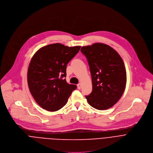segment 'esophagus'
<instances>
[{
	"label": "esophagus",
	"instance_id": "esophagus-1",
	"mask_svg": "<svg viewBox=\"0 0 153 153\" xmlns=\"http://www.w3.org/2000/svg\"><path fill=\"white\" fill-rule=\"evenodd\" d=\"M77 87H78V89H81V84L80 83L78 84H77Z\"/></svg>",
	"mask_w": 153,
	"mask_h": 153
}]
</instances>
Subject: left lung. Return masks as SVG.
Masks as SVG:
<instances>
[{
	"mask_svg": "<svg viewBox=\"0 0 153 153\" xmlns=\"http://www.w3.org/2000/svg\"><path fill=\"white\" fill-rule=\"evenodd\" d=\"M92 81V91L85 96L94 108L103 110L111 107L123 95L127 82L126 70L118 53L110 46L95 43L83 46Z\"/></svg>",
	"mask_w": 153,
	"mask_h": 153,
	"instance_id": "left-lung-1",
	"label": "left lung"
}]
</instances>
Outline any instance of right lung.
Masks as SVG:
<instances>
[{
	"mask_svg": "<svg viewBox=\"0 0 153 153\" xmlns=\"http://www.w3.org/2000/svg\"><path fill=\"white\" fill-rule=\"evenodd\" d=\"M80 48L51 44L40 48L33 56L27 70V84L30 94L42 108L49 111L61 109L76 88L65 78L67 65Z\"/></svg>",
	"mask_w": 153,
	"mask_h": 153,
	"instance_id": "1",
	"label": "right lung"
}]
</instances>
